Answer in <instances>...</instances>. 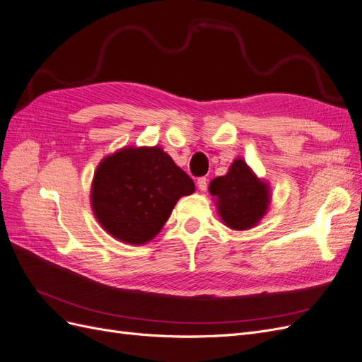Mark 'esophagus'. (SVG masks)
<instances>
[{"instance_id":"1","label":"esophagus","mask_w":362,"mask_h":362,"mask_svg":"<svg viewBox=\"0 0 362 362\" xmlns=\"http://www.w3.org/2000/svg\"><path fill=\"white\" fill-rule=\"evenodd\" d=\"M197 186H198V189L204 192L207 189V179L206 177H200V179L197 180Z\"/></svg>"}]
</instances>
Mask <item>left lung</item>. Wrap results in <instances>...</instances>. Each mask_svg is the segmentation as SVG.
<instances>
[{
	"mask_svg": "<svg viewBox=\"0 0 362 362\" xmlns=\"http://www.w3.org/2000/svg\"><path fill=\"white\" fill-rule=\"evenodd\" d=\"M209 192L216 198L221 219L233 230H248L257 226L271 203L269 185L255 176L240 158L233 160L226 176L211 182Z\"/></svg>",
	"mask_w": 362,
	"mask_h": 362,
	"instance_id": "1",
	"label": "left lung"
}]
</instances>
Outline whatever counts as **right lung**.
<instances>
[{"label": "right lung", "instance_id": "add662e5", "mask_svg": "<svg viewBox=\"0 0 362 362\" xmlns=\"http://www.w3.org/2000/svg\"><path fill=\"white\" fill-rule=\"evenodd\" d=\"M192 179L160 147H123L103 158L91 183V209L117 240L143 245L153 239Z\"/></svg>", "mask_w": 362, "mask_h": 362}]
</instances>
